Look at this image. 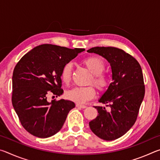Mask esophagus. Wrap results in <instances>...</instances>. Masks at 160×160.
<instances>
[{"mask_svg": "<svg viewBox=\"0 0 160 160\" xmlns=\"http://www.w3.org/2000/svg\"><path fill=\"white\" fill-rule=\"evenodd\" d=\"M76 107L82 108V109H85V108L87 107L85 105H82V104H76Z\"/></svg>", "mask_w": 160, "mask_h": 160, "instance_id": "34e87169", "label": "esophagus"}]
</instances>
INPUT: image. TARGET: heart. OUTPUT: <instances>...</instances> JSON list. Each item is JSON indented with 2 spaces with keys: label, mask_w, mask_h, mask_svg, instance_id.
<instances>
[{
  "label": "heart",
  "mask_w": 160,
  "mask_h": 160,
  "mask_svg": "<svg viewBox=\"0 0 160 160\" xmlns=\"http://www.w3.org/2000/svg\"><path fill=\"white\" fill-rule=\"evenodd\" d=\"M85 67L92 73L90 82H93L99 91H104L109 85V78L103 71L105 64L101 58L96 56H90L82 61ZM72 64L67 63L61 69V78L64 83L68 84L71 80ZM96 94V90L92 85L87 87H75L66 92L67 98L79 104H83L93 99Z\"/></svg>",
  "instance_id": "1"
}]
</instances>
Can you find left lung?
Masks as SVG:
<instances>
[{
	"mask_svg": "<svg viewBox=\"0 0 160 160\" xmlns=\"http://www.w3.org/2000/svg\"><path fill=\"white\" fill-rule=\"evenodd\" d=\"M106 58L110 63L113 82L99 102L110 107H94L98 116L89 123L97 136L113 140L126 133L136 121L145 96L141 67L138 61L122 49L116 47H96L88 50Z\"/></svg>",
	"mask_w": 160,
	"mask_h": 160,
	"instance_id": "obj_1",
	"label": "left lung"
}]
</instances>
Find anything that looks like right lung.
I'll list each match as a JSON object with an SVG mask.
<instances>
[{
    "instance_id": "add662e5",
    "label": "right lung",
    "mask_w": 160,
    "mask_h": 160,
    "mask_svg": "<svg viewBox=\"0 0 160 160\" xmlns=\"http://www.w3.org/2000/svg\"><path fill=\"white\" fill-rule=\"evenodd\" d=\"M84 48L42 44L22 56L12 73V106L22 126L34 136L46 138L60 131L75 103L47 97L63 93L61 69Z\"/></svg>"
}]
</instances>
